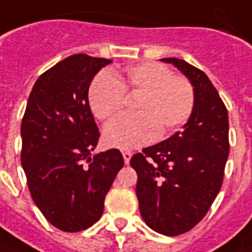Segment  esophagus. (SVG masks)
<instances>
[{
    "label": "esophagus",
    "instance_id": "1",
    "mask_svg": "<svg viewBox=\"0 0 252 252\" xmlns=\"http://www.w3.org/2000/svg\"><path fill=\"white\" fill-rule=\"evenodd\" d=\"M123 157H124V162L126 163H129V161H131V157H132V153L131 151H123Z\"/></svg>",
    "mask_w": 252,
    "mask_h": 252
}]
</instances>
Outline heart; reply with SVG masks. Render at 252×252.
Listing matches in <instances>:
<instances>
[{"label": "heart", "mask_w": 252, "mask_h": 252, "mask_svg": "<svg viewBox=\"0 0 252 252\" xmlns=\"http://www.w3.org/2000/svg\"><path fill=\"white\" fill-rule=\"evenodd\" d=\"M126 94H136L135 112L109 124L103 140L110 147L135 149L166 136L192 113L195 94L186 77L175 76L166 65L147 61L128 66L123 73L101 72L89 87V105L98 120L109 123L124 108Z\"/></svg>", "instance_id": "heart-1"}]
</instances>
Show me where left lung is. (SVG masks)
<instances>
[{
	"label": "left lung",
	"mask_w": 252,
	"mask_h": 252,
	"mask_svg": "<svg viewBox=\"0 0 252 252\" xmlns=\"http://www.w3.org/2000/svg\"><path fill=\"white\" fill-rule=\"evenodd\" d=\"M173 64L192 84V113L170 138L131 158L138 173L136 196L144 222L165 236L192 229L221 189L229 154L228 110L205 72L180 59Z\"/></svg>",
	"instance_id": "1"
}]
</instances>
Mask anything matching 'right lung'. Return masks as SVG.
<instances>
[{"instance_id":"add662e5","label":"right lung","mask_w":252,"mask_h":252,"mask_svg":"<svg viewBox=\"0 0 252 252\" xmlns=\"http://www.w3.org/2000/svg\"><path fill=\"white\" fill-rule=\"evenodd\" d=\"M112 60L73 54L35 82L22 121V165L40 213L79 232L101 218L105 196L124 166L117 149L91 153L99 131L89 105L91 80Z\"/></svg>"}]
</instances>
